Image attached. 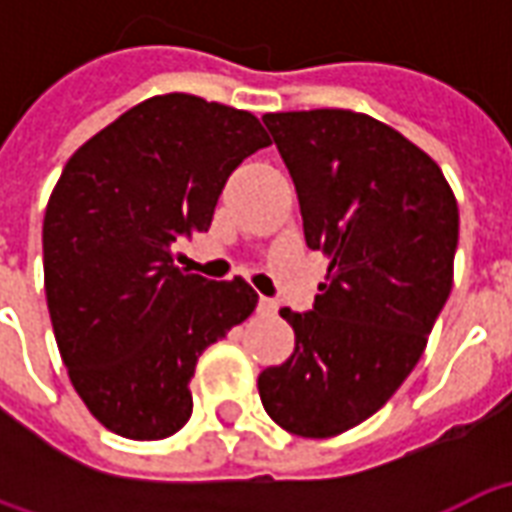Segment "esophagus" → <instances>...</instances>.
I'll return each mask as SVG.
<instances>
[{
  "mask_svg": "<svg viewBox=\"0 0 512 512\" xmlns=\"http://www.w3.org/2000/svg\"><path fill=\"white\" fill-rule=\"evenodd\" d=\"M279 304L274 299H266V296H260V301H257V312L260 315H266V318H271V315H277Z\"/></svg>",
  "mask_w": 512,
  "mask_h": 512,
  "instance_id": "esophagus-1",
  "label": "esophagus"
}]
</instances>
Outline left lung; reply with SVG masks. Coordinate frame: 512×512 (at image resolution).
Returning <instances> with one entry per match:
<instances>
[{"mask_svg":"<svg viewBox=\"0 0 512 512\" xmlns=\"http://www.w3.org/2000/svg\"><path fill=\"white\" fill-rule=\"evenodd\" d=\"M299 194L304 238L329 257L288 362L257 378L268 417L329 439L373 417L417 367L452 290L458 202L439 164L351 109L263 115Z\"/></svg>","mask_w":512,"mask_h":512,"instance_id":"8db88e82","label":"left lung"}]
</instances>
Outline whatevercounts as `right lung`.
Masks as SVG:
<instances>
[{"instance_id":"1","label":"right lung","mask_w":512,"mask_h":512,"mask_svg":"<svg viewBox=\"0 0 512 512\" xmlns=\"http://www.w3.org/2000/svg\"><path fill=\"white\" fill-rule=\"evenodd\" d=\"M271 145L252 112L147 98L62 169L43 219V282L73 389L104 428L167 439L191 417L200 354L244 323V279L183 274L172 246L205 233L233 169Z\"/></svg>"}]
</instances>
